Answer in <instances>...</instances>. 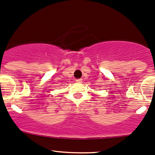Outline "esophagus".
I'll use <instances>...</instances> for the list:
<instances>
[{"instance_id":"34e87169","label":"esophagus","mask_w":155,"mask_h":155,"mask_svg":"<svg viewBox=\"0 0 155 155\" xmlns=\"http://www.w3.org/2000/svg\"><path fill=\"white\" fill-rule=\"evenodd\" d=\"M76 82H82V79H76Z\"/></svg>"}]
</instances>
